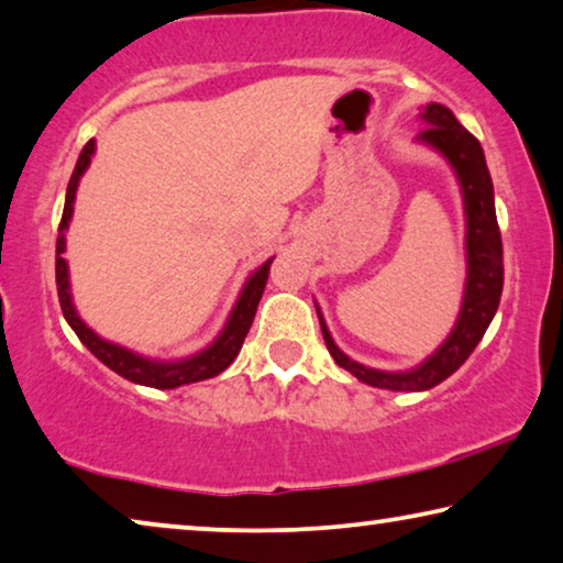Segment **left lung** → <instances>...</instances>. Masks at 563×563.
I'll return each mask as SVG.
<instances>
[{"instance_id": "left-lung-1", "label": "left lung", "mask_w": 563, "mask_h": 563, "mask_svg": "<svg viewBox=\"0 0 563 563\" xmlns=\"http://www.w3.org/2000/svg\"><path fill=\"white\" fill-rule=\"evenodd\" d=\"M426 128L418 133L420 145H428L448 161L453 168L463 196L465 211V289L455 327L443 344L410 369L387 372L365 367L336 347L330 327L317 307L319 327H322L324 344L334 362L352 372L360 383L393 393H422L443 383L471 357L478 342L486 334L488 324L496 317L500 291H504V244L496 221V201H493V180L486 166L481 143L457 123V118L440 102H428L420 112Z\"/></svg>"}]
</instances>
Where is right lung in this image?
Wrapping results in <instances>:
<instances>
[{
	"label": "right lung",
	"instance_id": "add662e5",
	"mask_svg": "<svg viewBox=\"0 0 563 563\" xmlns=\"http://www.w3.org/2000/svg\"><path fill=\"white\" fill-rule=\"evenodd\" d=\"M92 155H95V137L88 141V145H85L80 153V158L75 163L70 184H67L65 211H63V221H59V233H57V262H55L57 294H59V307H63L67 324L73 327V332L80 336V342L102 362V365L110 367L112 372H118L120 377L131 379L135 385L155 387V390H176L180 385L201 383V379H211L216 375H221V372L236 360L241 344H244L249 330H252L258 299H262L264 294L266 279H269V266L274 262V256L266 258L256 272L249 274L244 289H241L236 305H233L227 324H223V330L209 344V347H203L201 352H194L180 360H153V357H145L141 352L128 350L118 342L102 340V336L95 332L92 327L85 324L82 317L77 314L73 291H70V269H67V262L63 258L67 249L65 233L70 229V221H73L77 186H80V178L85 176V170H88Z\"/></svg>",
	"mask_w": 563,
	"mask_h": 563
}]
</instances>
